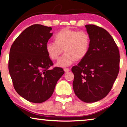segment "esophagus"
Listing matches in <instances>:
<instances>
[{
  "mask_svg": "<svg viewBox=\"0 0 127 127\" xmlns=\"http://www.w3.org/2000/svg\"><path fill=\"white\" fill-rule=\"evenodd\" d=\"M64 71H65L66 73L68 72H69V71H70V69H68V68H65V69H64Z\"/></svg>",
  "mask_w": 127,
  "mask_h": 127,
  "instance_id": "1",
  "label": "esophagus"
}]
</instances>
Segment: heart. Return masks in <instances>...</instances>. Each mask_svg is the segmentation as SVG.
I'll list each match as a JSON object with an SVG mask.
<instances>
[{"label": "heart", "mask_w": 127, "mask_h": 127, "mask_svg": "<svg viewBox=\"0 0 127 127\" xmlns=\"http://www.w3.org/2000/svg\"><path fill=\"white\" fill-rule=\"evenodd\" d=\"M55 40L47 43L46 50L52 60H58L64 50L65 53L57 62L58 66H69L75 60L84 58L89 51L90 37L85 31L62 29L55 35Z\"/></svg>", "instance_id": "obj_1"}]
</instances>
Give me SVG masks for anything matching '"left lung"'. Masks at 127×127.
<instances>
[{
    "label": "left lung",
    "mask_w": 127,
    "mask_h": 127,
    "mask_svg": "<svg viewBox=\"0 0 127 127\" xmlns=\"http://www.w3.org/2000/svg\"><path fill=\"white\" fill-rule=\"evenodd\" d=\"M90 37L87 55L72 67L73 88L78 98L86 103L98 101L109 93L120 69V53L113 38L106 30L87 25Z\"/></svg>",
    "instance_id": "1"
}]
</instances>
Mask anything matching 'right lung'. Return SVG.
I'll return each instance as SVG.
<instances>
[{
	"mask_svg": "<svg viewBox=\"0 0 127 127\" xmlns=\"http://www.w3.org/2000/svg\"><path fill=\"white\" fill-rule=\"evenodd\" d=\"M51 27L34 24L26 28L10 50L8 70L13 86L20 96L40 103L51 96L57 81L63 75L61 67L50 69L53 62L46 45L53 35Z\"/></svg>",
	"mask_w": 127,
	"mask_h": 127,
	"instance_id": "1",
	"label": "right lung"
}]
</instances>
